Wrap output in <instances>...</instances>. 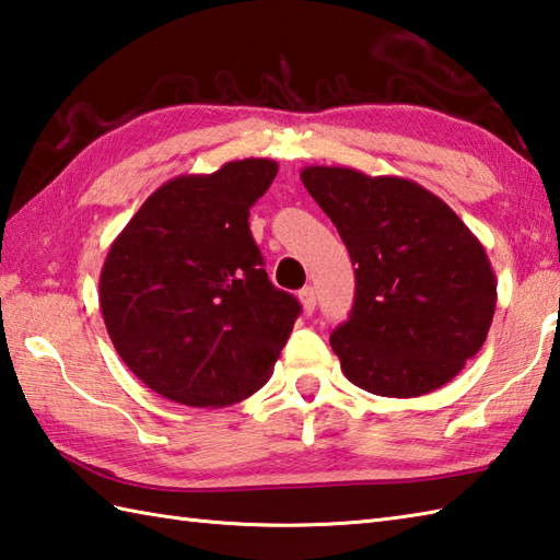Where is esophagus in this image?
<instances>
[{"instance_id":"obj_1","label":"esophagus","mask_w":560,"mask_h":560,"mask_svg":"<svg viewBox=\"0 0 560 560\" xmlns=\"http://www.w3.org/2000/svg\"><path fill=\"white\" fill-rule=\"evenodd\" d=\"M299 299H301V303H303V311H305V313H315V307H317V293H315L313 287L301 289Z\"/></svg>"}]
</instances>
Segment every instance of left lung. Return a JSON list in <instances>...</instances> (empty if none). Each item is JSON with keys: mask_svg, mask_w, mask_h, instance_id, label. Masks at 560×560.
Returning a JSON list of instances; mask_svg holds the SVG:
<instances>
[{"mask_svg": "<svg viewBox=\"0 0 560 560\" xmlns=\"http://www.w3.org/2000/svg\"><path fill=\"white\" fill-rule=\"evenodd\" d=\"M301 180L355 265V301L329 343L355 387L421 397L483 347L495 313L486 249L443 199L397 175L307 165Z\"/></svg>", "mask_w": 560, "mask_h": 560, "instance_id": "1", "label": "left lung"}]
</instances>
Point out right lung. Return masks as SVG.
<instances>
[{"label":"right lung","mask_w":560,"mask_h":560,"mask_svg":"<svg viewBox=\"0 0 560 560\" xmlns=\"http://www.w3.org/2000/svg\"><path fill=\"white\" fill-rule=\"evenodd\" d=\"M277 171L243 159L177 175L113 241L101 313L120 359L161 397L221 409L271 377L301 303L269 281L247 219Z\"/></svg>","instance_id":"right-lung-1"}]
</instances>
